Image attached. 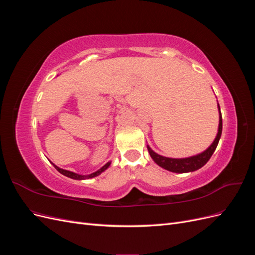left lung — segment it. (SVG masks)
Here are the masks:
<instances>
[{"label": "left lung", "instance_id": "1", "mask_svg": "<svg viewBox=\"0 0 255 255\" xmlns=\"http://www.w3.org/2000/svg\"><path fill=\"white\" fill-rule=\"evenodd\" d=\"M218 110H219V127H218V133L217 136H216L215 140L213 143L208 146V148L202 152L198 154V155L195 156H190L186 158H170V157H165L161 156L159 154L154 152L149 145L148 146V151L150 153V155L152 159L155 161V163L160 166L161 168L166 169L168 171L171 172H176V173H185V172H192L196 171L198 169L203 167L210 158L212 157L213 153L215 152L216 148H217L219 139L221 137L222 133V117H221V112H220V106L218 104Z\"/></svg>", "mask_w": 255, "mask_h": 255}]
</instances>
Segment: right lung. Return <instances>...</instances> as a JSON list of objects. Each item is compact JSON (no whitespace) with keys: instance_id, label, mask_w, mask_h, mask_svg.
<instances>
[{"instance_id":"1","label":"right lung","mask_w":255,"mask_h":255,"mask_svg":"<svg viewBox=\"0 0 255 255\" xmlns=\"http://www.w3.org/2000/svg\"><path fill=\"white\" fill-rule=\"evenodd\" d=\"M110 165H111V163H107L101 169H99L98 171L91 173V174H88V175H81V174H78V173H74L72 171H68V170H65V169H61V168H59V167H57L55 165H54V167H55V169H56L58 172H60L61 174H64V175H66L68 177H71V179H73V180H85V179H91V177H95V176H98L99 174H101L103 171H105L106 169L110 167Z\"/></svg>"}]
</instances>
